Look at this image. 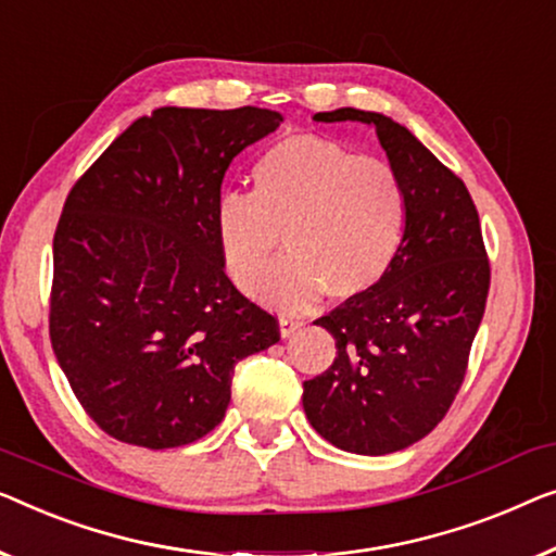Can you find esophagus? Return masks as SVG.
Wrapping results in <instances>:
<instances>
[{
    "label": "esophagus",
    "instance_id": "1",
    "mask_svg": "<svg viewBox=\"0 0 556 556\" xmlns=\"http://www.w3.org/2000/svg\"><path fill=\"white\" fill-rule=\"evenodd\" d=\"M301 320L295 318H288V316H280L278 318V331H280V338H291L295 331H301Z\"/></svg>",
    "mask_w": 556,
    "mask_h": 556
}]
</instances>
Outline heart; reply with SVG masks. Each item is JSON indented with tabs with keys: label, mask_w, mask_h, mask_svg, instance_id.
<instances>
[{
	"label": "heart",
	"mask_w": 556,
	"mask_h": 556,
	"mask_svg": "<svg viewBox=\"0 0 556 556\" xmlns=\"http://www.w3.org/2000/svg\"><path fill=\"white\" fill-rule=\"evenodd\" d=\"M251 180V195L225 192L215 207L225 270L240 291L258 293L280 235L289 258L261 289L273 308L303 311L324 293L351 301L389 276L408 215L404 182L389 163L293 135L263 152Z\"/></svg>",
	"instance_id": "b5f03b06"
}]
</instances>
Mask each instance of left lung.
<instances>
[{
	"label": "left lung",
	"instance_id": "1",
	"mask_svg": "<svg viewBox=\"0 0 556 556\" xmlns=\"http://www.w3.org/2000/svg\"><path fill=\"white\" fill-rule=\"evenodd\" d=\"M313 119L374 127L408 215L389 276L316 320L338 356L303 383V412L343 452L393 454L433 431L464 381L489 293L479 213L466 185L396 119L353 108Z\"/></svg>",
	"mask_w": 556,
	"mask_h": 556
}]
</instances>
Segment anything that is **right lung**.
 Masks as SVG:
<instances>
[{
    "label": "right lung",
    "mask_w": 556,
    "mask_h": 556,
    "mask_svg": "<svg viewBox=\"0 0 556 556\" xmlns=\"http://www.w3.org/2000/svg\"><path fill=\"white\" fill-rule=\"evenodd\" d=\"M280 123L263 108H160L67 195L52 248V351L112 439H203L223 421L238 361L278 343L276 318L225 276L215 207L232 157Z\"/></svg>",
    "instance_id": "obj_1"
}]
</instances>
